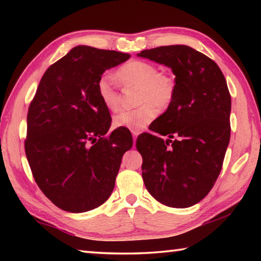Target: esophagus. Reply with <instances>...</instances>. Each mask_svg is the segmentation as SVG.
I'll return each instance as SVG.
<instances>
[{"label":"esophagus","mask_w":261,"mask_h":261,"mask_svg":"<svg viewBox=\"0 0 261 261\" xmlns=\"http://www.w3.org/2000/svg\"><path fill=\"white\" fill-rule=\"evenodd\" d=\"M138 135H139L138 131H132V137H134V141H135V143H136L137 137H138Z\"/></svg>","instance_id":"1"}]
</instances>
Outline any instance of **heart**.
<instances>
[{"instance_id": "1", "label": "heart", "mask_w": 261, "mask_h": 261, "mask_svg": "<svg viewBox=\"0 0 261 261\" xmlns=\"http://www.w3.org/2000/svg\"><path fill=\"white\" fill-rule=\"evenodd\" d=\"M116 77L123 85L139 86V107L121 110L114 116V125L131 131H140L158 116L159 109L167 108L175 96V81L159 72L155 65L146 61L134 60L117 70ZM98 93L105 107L116 110L120 107V92L110 74H103L98 82Z\"/></svg>"}]
</instances>
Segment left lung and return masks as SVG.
Instances as JSON below:
<instances>
[{
	"mask_svg": "<svg viewBox=\"0 0 261 261\" xmlns=\"http://www.w3.org/2000/svg\"><path fill=\"white\" fill-rule=\"evenodd\" d=\"M138 56L165 64L176 76L173 102L151 129L170 139L151 134L137 139L145 187L161 204L185 208L204 199L222 169L230 140L226 78L213 60L189 46L156 47Z\"/></svg>",
	"mask_w": 261,
	"mask_h": 261,
	"instance_id": "left-lung-1",
	"label": "left lung"
}]
</instances>
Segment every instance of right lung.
<instances>
[{
    "label": "right lung",
    "mask_w": 261,
    "mask_h": 261,
    "mask_svg": "<svg viewBox=\"0 0 261 261\" xmlns=\"http://www.w3.org/2000/svg\"><path fill=\"white\" fill-rule=\"evenodd\" d=\"M124 53L77 46L46 70L29 107L25 153L35 183L59 208L94 210L112 194L132 137L107 134L112 117L98 93L102 73Z\"/></svg>",
    "instance_id": "right-lung-1"
}]
</instances>
